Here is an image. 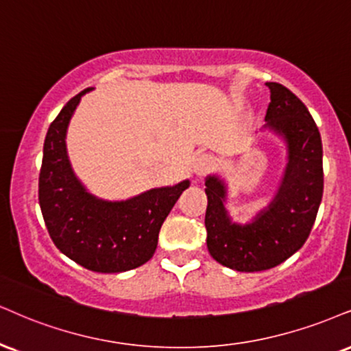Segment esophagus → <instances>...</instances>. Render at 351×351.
<instances>
[{"mask_svg": "<svg viewBox=\"0 0 351 351\" xmlns=\"http://www.w3.org/2000/svg\"><path fill=\"white\" fill-rule=\"evenodd\" d=\"M211 164H213V159H211V156L200 154V156H197L195 161H193V171H195V174L203 176V174H206V172L210 171Z\"/></svg>", "mask_w": 351, "mask_h": 351, "instance_id": "esophagus-1", "label": "esophagus"}]
</instances>
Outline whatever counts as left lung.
Instances as JSON below:
<instances>
[{
    "instance_id": "left-lung-1",
    "label": "left lung",
    "mask_w": 351,
    "mask_h": 351,
    "mask_svg": "<svg viewBox=\"0 0 351 351\" xmlns=\"http://www.w3.org/2000/svg\"><path fill=\"white\" fill-rule=\"evenodd\" d=\"M270 104L265 128L287 143L288 162L276 195L250 223L231 219L226 184L208 176L205 192L206 245L216 262L237 271H262L280 265L304 245L324 192L322 141L308 107L288 88L267 83Z\"/></svg>"
}]
</instances>
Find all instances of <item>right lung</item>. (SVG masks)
<instances>
[{
    "mask_svg": "<svg viewBox=\"0 0 351 351\" xmlns=\"http://www.w3.org/2000/svg\"><path fill=\"white\" fill-rule=\"evenodd\" d=\"M88 88L66 102L43 143L38 203L53 244L71 261L99 274H119L153 257L164 219L190 180L151 189L122 202L94 197L73 172L66 130Z\"/></svg>",
    "mask_w": 351,
    "mask_h": 351,
    "instance_id": "add662e5",
    "label": "right lung"
}]
</instances>
